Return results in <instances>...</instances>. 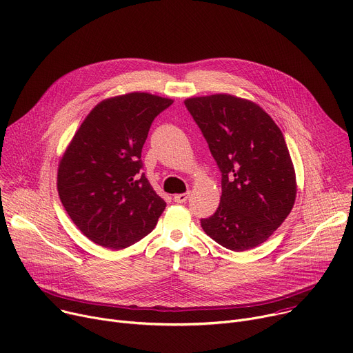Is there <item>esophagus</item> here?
<instances>
[{"mask_svg": "<svg viewBox=\"0 0 353 353\" xmlns=\"http://www.w3.org/2000/svg\"><path fill=\"white\" fill-rule=\"evenodd\" d=\"M188 196H190V193H183V194H176V196H174V203H177V204H183V203H185V201H187V199H188Z\"/></svg>", "mask_w": 353, "mask_h": 353, "instance_id": "esophagus-1", "label": "esophagus"}]
</instances>
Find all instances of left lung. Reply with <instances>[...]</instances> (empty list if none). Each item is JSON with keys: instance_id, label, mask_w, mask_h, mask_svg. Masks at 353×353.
I'll return each instance as SVG.
<instances>
[{"instance_id": "obj_1", "label": "left lung", "mask_w": 353, "mask_h": 353, "mask_svg": "<svg viewBox=\"0 0 353 353\" xmlns=\"http://www.w3.org/2000/svg\"><path fill=\"white\" fill-rule=\"evenodd\" d=\"M222 173V196L204 232L223 248L259 246L292 212L297 181L280 128L258 104L232 94L184 101Z\"/></svg>"}]
</instances>
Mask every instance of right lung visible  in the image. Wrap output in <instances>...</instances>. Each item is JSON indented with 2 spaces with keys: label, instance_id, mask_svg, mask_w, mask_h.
<instances>
[{
  "label": "right lung",
  "instance_id": "add662e5",
  "mask_svg": "<svg viewBox=\"0 0 353 353\" xmlns=\"http://www.w3.org/2000/svg\"><path fill=\"white\" fill-rule=\"evenodd\" d=\"M173 104L149 92L105 99L84 118L57 168V193L74 225L94 243L119 250L156 227L166 203L142 169L153 119Z\"/></svg>",
  "mask_w": 353,
  "mask_h": 353
}]
</instances>
